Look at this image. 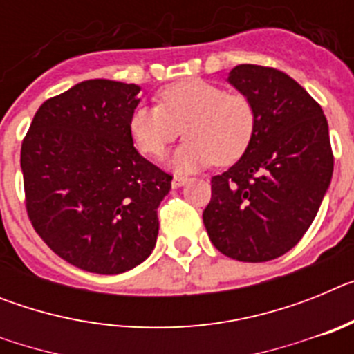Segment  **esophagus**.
Listing matches in <instances>:
<instances>
[{
  "label": "esophagus",
  "mask_w": 354,
  "mask_h": 354,
  "mask_svg": "<svg viewBox=\"0 0 354 354\" xmlns=\"http://www.w3.org/2000/svg\"><path fill=\"white\" fill-rule=\"evenodd\" d=\"M187 180H189V177H186V175H174V180H171V184H174L175 187L184 186Z\"/></svg>",
  "instance_id": "obj_1"
}]
</instances>
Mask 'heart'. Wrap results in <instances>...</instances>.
Masks as SVG:
<instances>
[{
	"mask_svg": "<svg viewBox=\"0 0 354 354\" xmlns=\"http://www.w3.org/2000/svg\"><path fill=\"white\" fill-rule=\"evenodd\" d=\"M159 104H140L131 111L129 134L134 147L158 158L180 133L187 138L174 156L180 170L211 162L228 165L245 154L257 129V108L243 92L189 77L158 93Z\"/></svg>",
	"mask_w": 354,
	"mask_h": 354,
	"instance_id": "obj_1",
	"label": "heart"
}]
</instances>
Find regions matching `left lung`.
Instances as JSON below:
<instances>
[{
  "label": "left lung",
  "instance_id": "obj_1",
  "mask_svg": "<svg viewBox=\"0 0 354 354\" xmlns=\"http://www.w3.org/2000/svg\"><path fill=\"white\" fill-rule=\"evenodd\" d=\"M228 81L252 97L257 129L243 158L211 179L204 225L227 257L273 261L305 236L330 186L328 122L319 102L282 71L237 65Z\"/></svg>",
  "mask_w": 354,
  "mask_h": 354
}]
</instances>
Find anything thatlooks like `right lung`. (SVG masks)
<instances>
[{"mask_svg": "<svg viewBox=\"0 0 354 354\" xmlns=\"http://www.w3.org/2000/svg\"><path fill=\"white\" fill-rule=\"evenodd\" d=\"M140 86L88 80L51 97L21 145L24 205L35 232L80 270L118 274L156 246L171 175L134 149Z\"/></svg>", "mask_w": 354, "mask_h": 354, "instance_id": "obj_1", "label": "right lung"}]
</instances>
